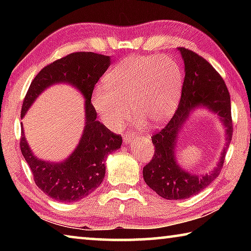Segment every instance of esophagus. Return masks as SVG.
<instances>
[{
    "label": "esophagus",
    "mask_w": 251,
    "mask_h": 251,
    "mask_svg": "<svg viewBox=\"0 0 251 251\" xmlns=\"http://www.w3.org/2000/svg\"><path fill=\"white\" fill-rule=\"evenodd\" d=\"M136 136L134 134H128V135H124V142L126 144H131L135 141Z\"/></svg>",
    "instance_id": "esophagus-1"
}]
</instances>
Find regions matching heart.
Here are the masks:
<instances>
[{"label": "heart", "mask_w": 251, "mask_h": 251, "mask_svg": "<svg viewBox=\"0 0 251 251\" xmlns=\"http://www.w3.org/2000/svg\"><path fill=\"white\" fill-rule=\"evenodd\" d=\"M104 86L92 94V105L101 122L117 129L131 117L159 126L173 116L182 88L179 65L163 55L130 56L110 70Z\"/></svg>", "instance_id": "heart-1"}]
</instances>
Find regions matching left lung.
Segmentation results:
<instances>
[{
	"instance_id": "1",
	"label": "left lung",
	"mask_w": 251,
	"mask_h": 251,
	"mask_svg": "<svg viewBox=\"0 0 251 251\" xmlns=\"http://www.w3.org/2000/svg\"><path fill=\"white\" fill-rule=\"evenodd\" d=\"M185 65V78L178 108L168 124L151 137L155 146L152 159L143 169L146 184L165 199H186L201 193L219 175L232 137L230 96L226 84L205 58L193 50L178 48ZM197 108L216 113L225 128L226 145L216 167L197 176L176 163V147L182 126Z\"/></svg>"
}]
</instances>
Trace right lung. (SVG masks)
Listing matches in <instances>:
<instances>
[{"mask_svg":"<svg viewBox=\"0 0 251 251\" xmlns=\"http://www.w3.org/2000/svg\"><path fill=\"white\" fill-rule=\"evenodd\" d=\"M110 65V57L92 52L72 53L45 66L32 80L25 96L21 118L46 88L55 84H70L85 99V126L78 145L66 159L53 161L40 159L33 154L24 136L22 124L21 151L31 168L34 181L54 201H77L88 196L105 177V159L120 150L121 135L114 134L96 120L91 103L95 84Z\"/></svg>","mask_w":251,"mask_h":251,"instance_id":"1","label":"right lung"}]
</instances>
